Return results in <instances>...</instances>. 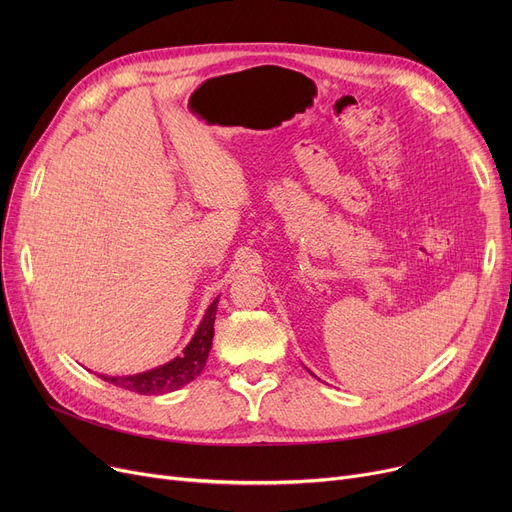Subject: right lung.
Segmentation results:
<instances>
[{
    "label": "right lung",
    "mask_w": 512,
    "mask_h": 512,
    "mask_svg": "<svg viewBox=\"0 0 512 512\" xmlns=\"http://www.w3.org/2000/svg\"><path fill=\"white\" fill-rule=\"evenodd\" d=\"M218 301L220 297H215L213 303L207 307L203 321L199 324L193 340L186 344L180 357L172 359L166 365H159L155 369L143 371V373H134V375H103L99 373V378L103 382H110L118 388L137 392V394H164V392H174L188 382H193L197 375L203 371L209 351H211V340H213V321H215V311H218Z\"/></svg>",
    "instance_id": "obj_1"
}]
</instances>
